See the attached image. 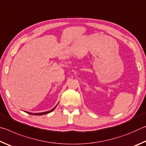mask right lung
Returning <instances> with one entry per match:
<instances>
[{"label":"right lung","instance_id":"add662e5","mask_svg":"<svg viewBox=\"0 0 146 146\" xmlns=\"http://www.w3.org/2000/svg\"><path fill=\"white\" fill-rule=\"evenodd\" d=\"M55 108H56V106H55V107L53 109H52V110H51L49 111H46V112H44V113H29V112H28V111H25V112H26L27 113H28V114H29V115H44V114H46V113H50V112H51V111H53L54 110V109H55Z\"/></svg>","mask_w":146,"mask_h":146}]
</instances>
